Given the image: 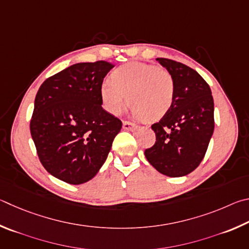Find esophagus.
<instances>
[{
	"label": "esophagus",
	"instance_id": "esophagus-1",
	"mask_svg": "<svg viewBox=\"0 0 249 249\" xmlns=\"http://www.w3.org/2000/svg\"><path fill=\"white\" fill-rule=\"evenodd\" d=\"M122 124H124V129H125V130H136L138 128V125L136 124H133V122H131V121H127V120H124Z\"/></svg>",
	"mask_w": 249,
	"mask_h": 249
}]
</instances>
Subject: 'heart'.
Returning a JSON list of instances; mask_svg holds the SVG:
<instances>
[{"mask_svg": "<svg viewBox=\"0 0 249 249\" xmlns=\"http://www.w3.org/2000/svg\"><path fill=\"white\" fill-rule=\"evenodd\" d=\"M99 93L105 109L112 115L121 112L129 99L138 117L155 121L171 109L175 82L166 70L136 61L113 70L110 80L100 84Z\"/></svg>", "mask_w": 249, "mask_h": 249, "instance_id": "heart-1", "label": "heart"}]
</instances>
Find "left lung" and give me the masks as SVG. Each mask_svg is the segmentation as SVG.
<instances>
[{
    "label": "left lung",
    "mask_w": 249,
    "mask_h": 249,
    "mask_svg": "<svg viewBox=\"0 0 249 249\" xmlns=\"http://www.w3.org/2000/svg\"><path fill=\"white\" fill-rule=\"evenodd\" d=\"M156 60L172 74L175 96L166 115L152 124L156 141L144 154L163 175L185 176L201 163L214 130L212 93L194 69L171 59Z\"/></svg>",
    "instance_id": "obj_1"
}]
</instances>
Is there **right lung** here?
Wrapping results in <instances>:
<instances>
[{
    "label": "right lung",
    "mask_w": 249,
    "mask_h": 249,
    "mask_svg": "<svg viewBox=\"0 0 249 249\" xmlns=\"http://www.w3.org/2000/svg\"><path fill=\"white\" fill-rule=\"evenodd\" d=\"M115 67L107 61L76 63L42 83L35 98L30 133L46 171L80 185L107 159L121 120L102 107L99 87Z\"/></svg>",
    "instance_id": "1"
}]
</instances>
